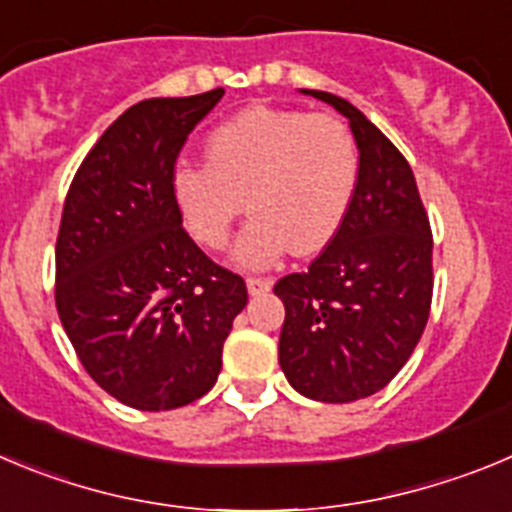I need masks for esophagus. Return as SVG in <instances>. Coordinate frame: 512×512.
<instances>
[{
  "label": "esophagus",
  "mask_w": 512,
  "mask_h": 512,
  "mask_svg": "<svg viewBox=\"0 0 512 512\" xmlns=\"http://www.w3.org/2000/svg\"><path fill=\"white\" fill-rule=\"evenodd\" d=\"M246 287L251 297H259V294H266L271 287H274V281L264 279V276H248Z\"/></svg>",
  "instance_id": "1"
}]
</instances>
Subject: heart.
<instances>
[{
  "instance_id": "1",
  "label": "heart",
  "mask_w": 512,
  "mask_h": 512,
  "mask_svg": "<svg viewBox=\"0 0 512 512\" xmlns=\"http://www.w3.org/2000/svg\"><path fill=\"white\" fill-rule=\"evenodd\" d=\"M358 170L353 131L337 116L248 106L210 131L205 164L177 167L172 192L187 233L213 251L228 246L246 203L236 259L269 266L289 248L309 256L332 241Z\"/></svg>"
}]
</instances>
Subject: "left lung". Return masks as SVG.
<instances>
[{"label":"left lung","mask_w":512,"mask_h":512,"mask_svg":"<svg viewBox=\"0 0 512 512\" xmlns=\"http://www.w3.org/2000/svg\"><path fill=\"white\" fill-rule=\"evenodd\" d=\"M350 121L358 185L342 225L302 274L276 281L287 317L279 365L312 401L373 396L406 365L431 309V228L409 162L353 103L325 91Z\"/></svg>","instance_id":"obj_1"}]
</instances>
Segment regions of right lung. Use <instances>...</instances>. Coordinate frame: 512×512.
Listing matches in <instances>:
<instances>
[{"label":"right lung","mask_w":512,"mask_h":512,"mask_svg":"<svg viewBox=\"0 0 512 512\" xmlns=\"http://www.w3.org/2000/svg\"><path fill=\"white\" fill-rule=\"evenodd\" d=\"M223 93L126 109L65 198L55 243L60 322L88 375L131 409L170 411L205 396L248 302L246 281L187 236L172 192L182 144Z\"/></svg>","instance_id":"right-lung-1"}]
</instances>
